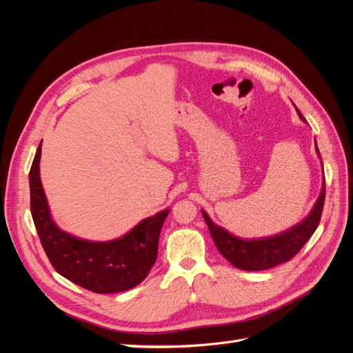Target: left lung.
<instances>
[{"mask_svg": "<svg viewBox=\"0 0 353 353\" xmlns=\"http://www.w3.org/2000/svg\"><path fill=\"white\" fill-rule=\"evenodd\" d=\"M299 116L305 121L302 113L296 109ZM316 153L319 150L316 147ZM325 200V183L323 185L321 194H319L314 209L309 213V216L302 221L299 225L293 227L283 234L275 237L261 239V240H241L234 237L232 234L223 228L215 225L208 216V213L203 210V218H205L212 239L215 241L218 250L228 262H231L236 268L244 271H263L274 268V266L288 262L301 252V249L306 244V241L312 237V234L319 225V219L323 215Z\"/></svg>", "mask_w": 353, "mask_h": 353, "instance_id": "8db88e82", "label": "left lung"}]
</instances>
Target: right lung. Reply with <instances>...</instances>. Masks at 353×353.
Returning <instances> with one entry per match:
<instances>
[{"mask_svg":"<svg viewBox=\"0 0 353 353\" xmlns=\"http://www.w3.org/2000/svg\"><path fill=\"white\" fill-rule=\"evenodd\" d=\"M39 159L41 144L29 172L30 212L52 268L94 293H119L140 284L156 262L160 230L169 209L141 221L117 240H79L61 231L50 216L39 178Z\"/></svg>","mask_w":353,"mask_h":353,"instance_id":"1","label":"right lung"}]
</instances>
